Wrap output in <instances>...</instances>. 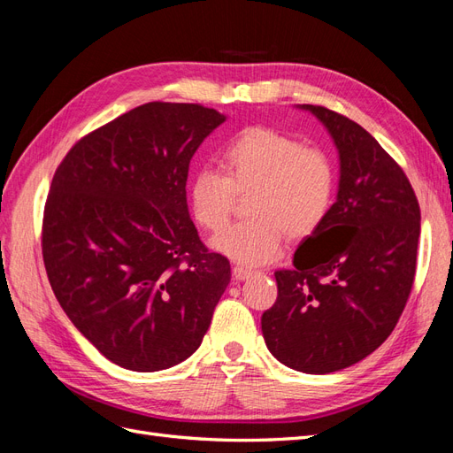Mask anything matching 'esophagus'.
Returning <instances> with one entry per match:
<instances>
[{
  "mask_svg": "<svg viewBox=\"0 0 453 453\" xmlns=\"http://www.w3.org/2000/svg\"><path fill=\"white\" fill-rule=\"evenodd\" d=\"M232 276H234L240 281H243V280H248V278L253 276V270L243 268V266H234V268H232Z\"/></svg>",
  "mask_w": 453,
  "mask_h": 453,
  "instance_id": "1",
  "label": "esophagus"
}]
</instances>
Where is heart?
<instances>
[{
	"mask_svg": "<svg viewBox=\"0 0 453 453\" xmlns=\"http://www.w3.org/2000/svg\"><path fill=\"white\" fill-rule=\"evenodd\" d=\"M223 173L203 168L190 181L195 221L221 230L236 195H248L250 221L232 225L211 248L243 266L280 258L287 236L304 238L318 230L334 196V166L323 150L265 127L242 130L221 155Z\"/></svg>",
	"mask_w": 453,
	"mask_h": 453,
	"instance_id": "obj_1",
	"label": "heart"
}]
</instances>
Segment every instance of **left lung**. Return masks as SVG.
I'll return each instance as SVG.
<instances>
[{
  "instance_id": "1",
  "label": "left lung",
  "mask_w": 453,
  "mask_h": 453,
  "mask_svg": "<svg viewBox=\"0 0 453 453\" xmlns=\"http://www.w3.org/2000/svg\"><path fill=\"white\" fill-rule=\"evenodd\" d=\"M310 111L338 150L336 202L278 270V300L263 336L285 366L328 374L383 344L412 291L419 203L403 168L357 122L321 105Z\"/></svg>"
}]
</instances>
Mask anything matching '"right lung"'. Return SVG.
Instances as JSON below:
<instances>
[{
    "label": "right lung",
    "mask_w": 453,
    "mask_h": 453,
    "mask_svg": "<svg viewBox=\"0 0 453 453\" xmlns=\"http://www.w3.org/2000/svg\"><path fill=\"white\" fill-rule=\"evenodd\" d=\"M226 117L149 102L79 140L52 177L43 260L70 321L111 363L180 365L208 333L230 283L188 215V164Z\"/></svg>",
    "instance_id": "add662e5"
}]
</instances>
